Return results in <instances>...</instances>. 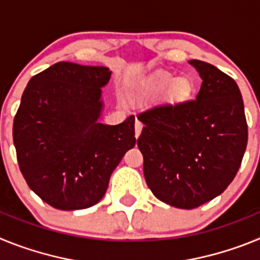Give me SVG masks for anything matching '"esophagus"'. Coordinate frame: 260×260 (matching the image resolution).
<instances>
[{"label":"esophagus","instance_id":"1","mask_svg":"<svg viewBox=\"0 0 260 260\" xmlns=\"http://www.w3.org/2000/svg\"><path fill=\"white\" fill-rule=\"evenodd\" d=\"M142 128H143V123H142L139 119H137V121H135V137L138 138L141 135Z\"/></svg>","mask_w":260,"mask_h":260}]
</instances>
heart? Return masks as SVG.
Here are the masks:
<instances>
[{
  "label": "heart",
  "instance_id": "b5f03b06",
  "mask_svg": "<svg viewBox=\"0 0 260 260\" xmlns=\"http://www.w3.org/2000/svg\"><path fill=\"white\" fill-rule=\"evenodd\" d=\"M173 80L174 78L171 77V75H161V77L156 78V79H153L152 82L147 84L146 91L151 93L161 92V91H164L168 86L172 84L171 89H169V95L174 100H183V99H186L191 93L192 86L189 82V79L180 78V79L175 80L174 82H173Z\"/></svg>",
  "mask_w": 260,
  "mask_h": 260
}]
</instances>
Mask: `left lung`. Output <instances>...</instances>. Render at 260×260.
I'll return each mask as SVG.
<instances>
[{"instance_id": "left-lung-1", "label": "left lung", "mask_w": 260, "mask_h": 260, "mask_svg": "<svg viewBox=\"0 0 260 260\" xmlns=\"http://www.w3.org/2000/svg\"><path fill=\"white\" fill-rule=\"evenodd\" d=\"M202 78L197 99L138 114L146 182L156 198L183 210L212 201L233 181L247 146V122L233 78L190 61Z\"/></svg>"}]
</instances>
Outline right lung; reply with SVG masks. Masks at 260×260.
<instances>
[{
  "instance_id": "1",
  "label": "right lung",
  "mask_w": 260,
  "mask_h": 260,
  "mask_svg": "<svg viewBox=\"0 0 260 260\" xmlns=\"http://www.w3.org/2000/svg\"><path fill=\"white\" fill-rule=\"evenodd\" d=\"M109 78L107 68L57 62L34 75L22 95L13 125L19 169L29 189L57 210L98 203L135 146L134 116L114 126L98 121Z\"/></svg>"
}]
</instances>
